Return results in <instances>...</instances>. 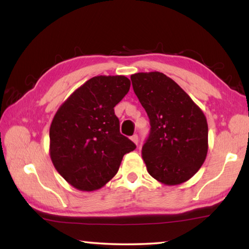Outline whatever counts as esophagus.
Masks as SVG:
<instances>
[{
    "mask_svg": "<svg viewBox=\"0 0 249 249\" xmlns=\"http://www.w3.org/2000/svg\"><path fill=\"white\" fill-rule=\"evenodd\" d=\"M131 140L133 141V143H136V144L138 145V142H139V137H138V134H133V136L131 137Z\"/></svg>",
    "mask_w": 249,
    "mask_h": 249,
    "instance_id": "esophagus-1",
    "label": "esophagus"
}]
</instances>
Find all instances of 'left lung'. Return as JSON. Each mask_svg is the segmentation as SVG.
<instances>
[{
	"label": "left lung",
	"mask_w": 249,
	"mask_h": 249,
	"mask_svg": "<svg viewBox=\"0 0 249 249\" xmlns=\"http://www.w3.org/2000/svg\"><path fill=\"white\" fill-rule=\"evenodd\" d=\"M131 81L151 124L142 147L147 172L167 186L189 180L208 153V124L203 111L163 73H136Z\"/></svg>",
	"instance_id": "obj_1"
}]
</instances>
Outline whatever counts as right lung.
<instances>
[{"mask_svg": "<svg viewBox=\"0 0 249 249\" xmlns=\"http://www.w3.org/2000/svg\"><path fill=\"white\" fill-rule=\"evenodd\" d=\"M124 75H99L85 82L61 105L50 125V158L74 188L94 191L116 175L136 144L119 130L113 107L130 89Z\"/></svg>", "mask_w": 249, "mask_h": 249, "instance_id": "add662e5", "label": "right lung"}]
</instances>
